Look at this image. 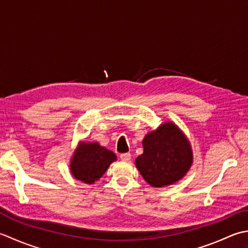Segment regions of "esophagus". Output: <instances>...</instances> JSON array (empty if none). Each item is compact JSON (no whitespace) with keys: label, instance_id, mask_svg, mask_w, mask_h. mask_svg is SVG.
Instances as JSON below:
<instances>
[{"label":"esophagus","instance_id":"obj_1","mask_svg":"<svg viewBox=\"0 0 248 248\" xmlns=\"http://www.w3.org/2000/svg\"><path fill=\"white\" fill-rule=\"evenodd\" d=\"M120 158L122 159L123 161H129L131 158V155L129 153H123L120 155Z\"/></svg>","mask_w":248,"mask_h":248}]
</instances>
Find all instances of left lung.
Wrapping results in <instances>:
<instances>
[{
  "mask_svg": "<svg viewBox=\"0 0 248 248\" xmlns=\"http://www.w3.org/2000/svg\"><path fill=\"white\" fill-rule=\"evenodd\" d=\"M143 153L135 160L143 179L153 187L180 181L193 164L189 141L173 122H166L142 140Z\"/></svg>",
  "mask_w": 248,
  "mask_h": 248,
  "instance_id": "left-lung-1",
  "label": "left lung"
}]
</instances>
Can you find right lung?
I'll list each match as a JSON object with an SVG mask.
<instances>
[{
    "label": "right lung",
    "instance_id": "right-lung-1",
    "mask_svg": "<svg viewBox=\"0 0 248 248\" xmlns=\"http://www.w3.org/2000/svg\"><path fill=\"white\" fill-rule=\"evenodd\" d=\"M117 156L97 142H80L70 159V172L75 179L87 184L98 181Z\"/></svg>",
    "mask_w": 248,
    "mask_h": 248
}]
</instances>
